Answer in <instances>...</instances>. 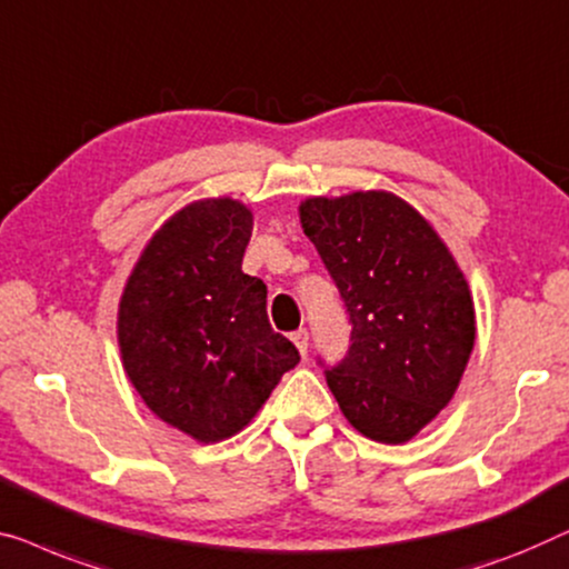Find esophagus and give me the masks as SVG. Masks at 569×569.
<instances>
[{
    "mask_svg": "<svg viewBox=\"0 0 569 569\" xmlns=\"http://www.w3.org/2000/svg\"><path fill=\"white\" fill-rule=\"evenodd\" d=\"M290 339H292L295 346H298V351L305 357V353H308V339H310L308 331H305V328H298V331H295Z\"/></svg>",
    "mask_w": 569,
    "mask_h": 569,
    "instance_id": "esophagus-1",
    "label": "esophagus"
}]
</instances>
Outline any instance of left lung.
Segmentation results:
<instances>
[{"mask_svg": "<svg viewBox=\"0 0 569 569\" xmlns=\"http://www.w3.org/2000/svg\"><path fill=\"white\" fill-rule=\"evenodd\" d=\"M305 236L339 287L349 351L326 382L359 433L402 443L439 416L475 346V308L436 230L390 192L312 197Z\"/></svg>", "mask_w": 569, "mask_h": 569, "instance_id": "8db88e82", "label": "left lung"}]
</instances>
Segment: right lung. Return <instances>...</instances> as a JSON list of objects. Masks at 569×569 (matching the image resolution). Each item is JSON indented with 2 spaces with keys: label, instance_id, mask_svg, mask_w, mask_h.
Returning a JSON list of instances; mask_svg holds the SVG:
<instances>
[{
  "label": "right lung",
  "instance_id": "add662e5",
  "mask_svg": "<svg viewBox=\"0 0 569 569\" xmlns=\"http://www.w3.org/2000/svg\"><path fill=\"white\" fill-rule=\"evenodd\" d=\"M251 212L202 200L148 241L118 312L122 365L143 402L192 439L223 441L300 361L267 316V284L243 274Z\"/></svg>",
  "mask_w": 569,
  "mask_h": 569
}]
</instances>
